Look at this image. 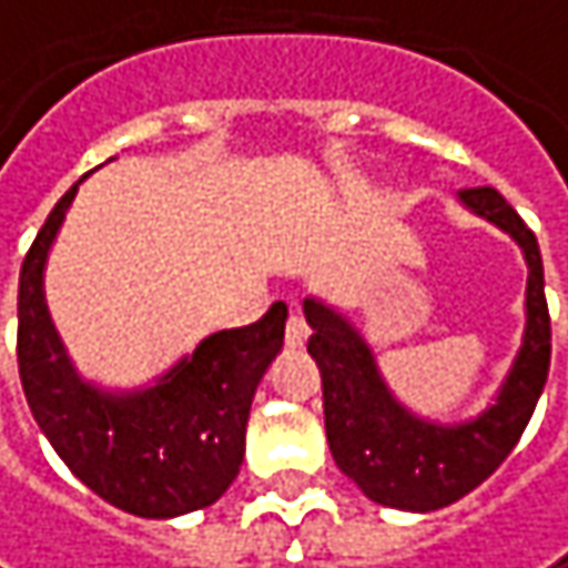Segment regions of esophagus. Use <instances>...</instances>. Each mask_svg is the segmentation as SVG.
Instances as JSON below:
<instances>
[{"label":"esophagus","mask_w":568,"mask_h":568,"mask_svg":"<svg viewBox=\"0 0 568 568\" xmlns=\"http://www.w3.org/2000/svg\"><path fill=\"white\" fill-rule=\"evenodd\" d=\"M284 339H287V345H291V348H304L306 339H310V326H306V320L301 316V310H291Z\"/></svg>","instance_id":"obj_1"}]
</instances>
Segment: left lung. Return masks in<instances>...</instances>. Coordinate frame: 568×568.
<instances>
[{
  "label": "left lung",
  "instance_id": "obj_1",
  "mask_svg": "<svg viewBox=\"0 0 568 568\" xmlns=\"http://www.w3.org/2000/svg\"><path fill=\"white\" fill-rule=\"evenodd\" d=\"M468 213L507 232L527 262V323L495 404L463 424H436L407 410L378 372L375 352L339 310L306 297L313 329L306 352L323 375L326 439L336 466L378 505L439 510L466 498L510 456L544 394L549 372V310L537 235L491 186L459 190Z\"/></svg>",
  "mask_w": 568,
  "mask_h": 568
}]
</instances>
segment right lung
I'll return each mask as SVG.
<instances>
[{
  "mask_svg": "<svg viewBox=\"0 0 568 568\" xmlns=\"http://www.w3.org/2000/svg\"><path fill=\"white\" fill-rule=\"evenodd\" d=\"M80 183L58 200L21 262L19 375L28 407L102 501L151 520L210 507L242 468L252 397L284 345L287 306L206 336L154 385L105 390L87 382L44 301V264Z\"/></svg>",
  "mask_w": 568,
  "mask_h": 568,
  "instance_id": "obj_1",
  "label": "right lung"
}]
</instances>
